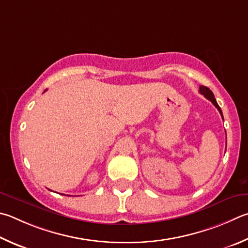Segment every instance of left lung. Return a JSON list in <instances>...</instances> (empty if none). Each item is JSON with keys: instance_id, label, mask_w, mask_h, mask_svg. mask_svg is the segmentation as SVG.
Listing matches in <instances>:
<instances>
[{"instance_id": "obj_1", "label": "left lung", "mask_w": 248, "mask_h": 248, "mask_svg": "<svg viewBox=\"0 0 248 248\" xmlns=\"http://www.w3.org/2000/svg\"><path fill=\"white\" fill-rule=\"evenodd\" d=\"M200 93L201 94H202V95H204L207 100H209L211 103H213V104L217 107V109L219 110V112L220 114H221V117H222V119H223V116H222V111H221V108H220L219 107V105H218V103H217V101H216V98H215V95H214V93L210 91V90L207 88V87H204V85H200Z\"/></svg>"}]
</instances>
